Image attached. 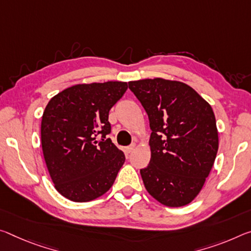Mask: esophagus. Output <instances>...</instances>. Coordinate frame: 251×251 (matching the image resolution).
<instances>
[{
  "label": "esophagus",
  "instance_id": "esophagus-1",
  "mask_svg": "<svg viewBox=\"0 0 251 251\" xmlns=\"http://www.w3.org/2000/svg\"><path fill=\"white\" fill-rule=\"evenodd\" d=\"M135 146H136V145L132 144V145H129L128 147H126V152H127V153H132L133 150L135 149Z\"/></svg>",
  "mask_w": 251,
  "mask_h": 251
}]
</instances>
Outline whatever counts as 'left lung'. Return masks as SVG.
Instances as JSON below:
<instances>
[{
	"label": "left lung",
	"instance_id": "8db88e82",
	"mask_svg": "<svg viewBox=\"0 0 251 251\" xmlns=\"http://www.w3.org/2000/svg\"><path fill=\"white\" fill-rule=\"evenodd\" d=\"M149 115L151 161L145 189L166 206L192 202L216 160L219 137L212 107L192 87L163 78L129 81Z\"/></svg>",
	"mask_w": 251,
	"mask_h": 251
}]
</instances>
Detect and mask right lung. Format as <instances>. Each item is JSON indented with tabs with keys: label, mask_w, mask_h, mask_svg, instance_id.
<instances>
[{
	"label": "right lung",
	"mask_w": 251,
	"mask_h": 251,
	"mask_svg": "<svg viewBox=\"0 0 251 251\" xmlns=\"http://www.w3.org/2000/svg\"><path fill=\"white\" fill-rule=\"evenodd\" d=\"M127 82L80 83L55 95L41 121V144L55 190L74 202L95 200L114 184L125 155L106 138L108 114Z\"/></svg>",
	"instance_id": "right-lung-1"
}]
</instances>
